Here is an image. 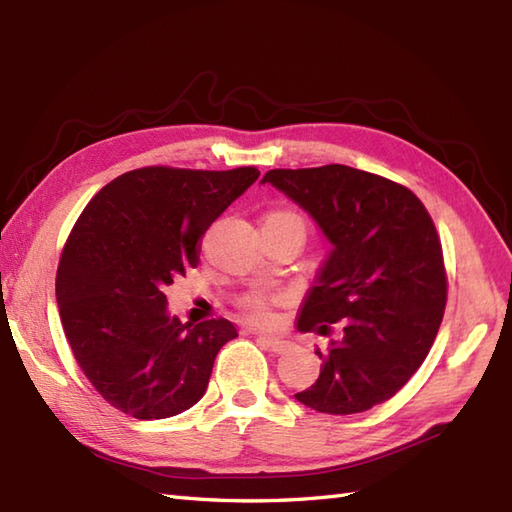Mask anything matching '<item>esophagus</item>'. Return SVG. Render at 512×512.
<instances>
[{
    "mask_svg": "<svg viewBox=\"0 0 512 512\" xmlns=\"http://www.w3.org/2000/svg\"><path fill=\"white\" fill-rule=\"evenodd\" d=\"M257 336H259V341H262L268 347V350H273L275 354H284V352H288L290 347H292L290 341L277 339V336H266V334H257Z\"/></svg>",
    "mask_w": 512,
    "mask_h": 512,
    "instance_id": "obj_1",
    "label": "esophagus"
}]
</instances>
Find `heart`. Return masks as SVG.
Masks as SVG:
<instances>
[{"label": "heart", "mask_w": 512, "mask_h": 512, "mask_svg": "<svg viewBox=\"0 0 512 512\" xmlns=\"http://www.w3.org/2000/svg\"><path fill=\"white\" fill-rule=\"evenodd\" d=\"M273 215H292V213H273ZM275 299L270 297H259L255 301H250V317H253L257 323H270L273 321V310H270V306H273Z\"/></svg>", "instance_id": "obj_1"}]
</instances>
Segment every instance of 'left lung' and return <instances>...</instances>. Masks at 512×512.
<instances>
[{
	"label": "left lung",
	"mask_w": 512,
	"mask_h": 512,
	"mask_svg": "<svg viewBox=\"0 0 512 512\" xmlns=\"http://www.w3.org/2000/svg\"><path fill=\"white\" fill-rule=\"evenodd\" d=\"M262 184L306 211L330 253L297 314L299 332L343 336L317 350L321 374L295 398L347 416L389 400L427 358L447 303L442 246L409 189L354 167L273 169Z\"/></svg>",
	"instance_id": "left-lung-1"
}]
</instances>
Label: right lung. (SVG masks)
Listing matches in <instances>:
<instances>
[{
  "instance_id": "right-lung-1",
  "label": "right lung",
  "mask_w": 512,
  "mask_h": 512,
  "mask_svg": "<svg viewBox=\"0 0 512 512\" xmlns=\"http://www.w3.org/2000/svg\"><path fill=\"white\" fill-rule=\"evenodd\" d=\"M259 178L255 167L127 171L94 195L65 242L57 303L76 363L138 420L178 416L209 387L226 319L182 323L165 288L198 264V242Z\"/></svg>"
}]
</instances>
